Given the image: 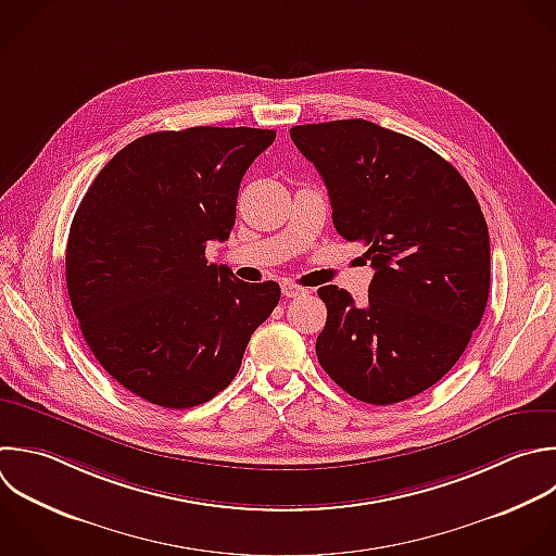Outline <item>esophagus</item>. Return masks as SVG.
Returning <instances> with one entry per match:
<instances>
[{
	"mask_svg": "<svg viewBox=\"0 0 556 556\" xmlns=\"http://www.w3.org/2000/svg\"><path fill=\"white\" fill-rule=\"evenodd\" d=\"M282 293H285L287 298H302V295L308 293V289H304V287H300V285H295V282H291V280H285V282H282Z\"/></svg>",
	"mask_w": 556,
	"mask_h": 556,
	"instance_id": "obj_1",
	"label": "esophagus"
}]
</instances>
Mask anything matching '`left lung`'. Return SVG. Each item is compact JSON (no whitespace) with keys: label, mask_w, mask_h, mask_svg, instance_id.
<instances>
[{"label":"left lung","mask_w":556,"mask_h":556,"mask_svg":"<svg viewBox=\"0 0 556 556\" xmlns=\"http://www.w3.org/2000/svg\"><path fill=\"white\" fill-rule=\"evenodd\" d=\"M328 187L332 224L367 245L363 306L319 287L315 352L352 397L395 404L441 380L465 352L489 295V232L463 176L424 143L365 119L291 128Z\"/></svg>","instance_id":"8db88e82"}]
</instances>
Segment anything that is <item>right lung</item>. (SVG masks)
Returning <instances> with one entry per match:
<instances>
[{
	"label": "right lung",
	"mask_w": 556,
	"mask_h": 556,
	"mask_svg": "<svg viewBox=\"0 0 556 556\" xmlns=\"http://www.w3.org/2000/svg\"><path fill=\"white\" fill-rule=\"evenodd\" d=\"M274 130L198 126L146 135L98 174L67 241V291L100 365L135 395L191 408L224 391L280 300L206 261L226 241L241 178Z\"/></svg>",
	"instance_id": "1"
}]
</instances>
